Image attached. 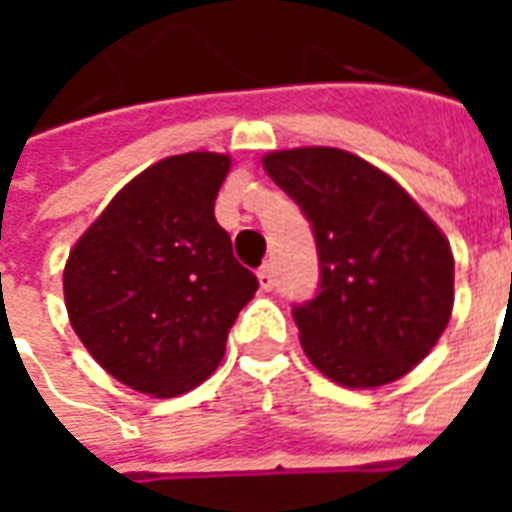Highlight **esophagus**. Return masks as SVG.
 I'll list each match as a JSON object with an SVG mask.
<instances>
[{
  "label": "esophagus",
  "mask_w": 512,
  "mask_h": 512,
  "mask_svg": "<svg viewBox=\"0 0 512 512\" xmlns=\"http://www.w3.org/2000/svg\"><path fill=\"white\" fill-rule=\"evenodd\" d=\"M257 279H260V288L263 290L274 288V268H271V263H263V266H260Z\"/></svg>",
  "instance_id": "1"
}]
</instances>
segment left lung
<instances>
[{
  "instance_id": "left-lung-1",
  "label": "left lung",
  "mask_w": 512,
  "mask_h": 512,
  "mask_svg": "<svg viewBox=\"0 0 512 512\" xmlns=\"http://www.w3.org/2000/svg\"><path fill=\"white\" fill-rule=\"evenodd\" d=\"M263 167L307 216L318 246V293L293 304L304 354L351 389L406 376L450 323L447 238L406 189L348 150H277Z\"/></svg>"
}]
</instances>
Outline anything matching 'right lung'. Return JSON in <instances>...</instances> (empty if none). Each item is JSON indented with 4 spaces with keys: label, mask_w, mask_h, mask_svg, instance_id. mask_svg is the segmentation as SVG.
<instances>
[{
    "label": "right lung",
    "mask_w": 512,
    "mask_h": 512,
    "mask_svg": "<svg viewBox=\"0 0 512 512\" xmlns=\"http://www.w3.org/2000/svg\"><path fill=\"white\" fill-rule=\"evenodd\" d=\"M230 156L183 153L136 175L68 255L73 332L109 376L153 397L189 392L219 367L257 290L213 216Z\"/></svg>",
    "instance_id": "1"
}]
</instances>
